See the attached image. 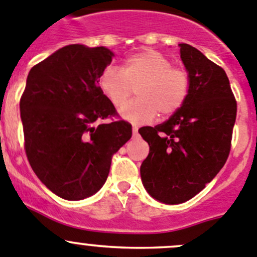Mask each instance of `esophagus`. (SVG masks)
Masks as SVG:
<instances>
[{"mask_svg": "<svg viewBox=\"0 0 257 257\" xmlns=\"http://www.w3.org/2000/svg\"><path fill=\"white\" fill-rule=\"evenodd\" d=\"M133 136H137V134H138V126L137 125H133Z\"/></svg>", "mask_w": 257, "mask_h": 257, "instance_id": "34e87169", "label": "esophagus"}]
</instances>
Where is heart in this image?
<instances>
[{
  "instance_id": "b5f03b06",
  "label": "heart",
  "mask_w": 257,
  "mask_h": 257,
  "mask_svg": "<svg viewBox=\"0 0 257 257\" xmlns=\"http://www.w3.org/2000/svg\"><path fill=\"white\" fill-rule=\"evenodd\" d=\"M99 86L112 106L122 107L136 87L139 97L121 109V115L133 123H147L157 115L169 116L181 109L189 97L190 74L172 66L162 53L145 49L124 61L121 71L109 66L100 76Z\"/></svg>"
}]
</instances>
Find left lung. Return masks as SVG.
I'll use <instances>...</instances> for the list:
<instances>
[{
	"instance_id": "1",
	"label": "left lung",
	"mask_w": 257,
	"mask_h": 257,
	"mask_svg": "<svg viewBox=\"0 0 257 257\" xmlns=\"http://www.w3.org/2000/svg\"><path fill=\"white\" fill-rule=\"evenodd\" d=\"M179 47L191 80L188 100L165 123L140 129L150 146L143 186L165 204L189 200L214 179L228 158L237 114L224 69L191 45Z\"/></svg>"
}]
</instances>
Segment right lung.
<instances>
[{
  "instance_id": "right-lung-1",
  "label": "right lung",
  "mask_w": 257,
  "mask_h": 257,
  "mask_svg": "<svg viewBox=\"0 0 257 257\" xmlns=\"http://www.w3.org/2000/svg\"><path fill=\"white\" fill-rule=\"evenodd\" d=\"M112 56L104 47L71 44L28 74L20 99L26 157L40 181L66 200L99 191L112 156L132 137V125L117 119L99 86ZM105 118L110 121L99 123Z\"/></svg>"
}]
</instances>
